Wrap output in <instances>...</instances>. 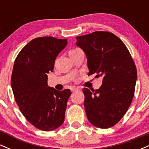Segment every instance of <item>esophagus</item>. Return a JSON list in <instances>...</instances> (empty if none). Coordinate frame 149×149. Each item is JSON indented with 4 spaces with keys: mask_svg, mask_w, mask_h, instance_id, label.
I'll return each mask as SVG.
<instances>
[{
    "mask_svg": "<svg viewBox=\"0 0 149 149\" xmlns=\"http://www.w3.org/2000/svg\"><path fill=\"white\" fill-rule=\"evenodd\" d=\"M71 90L72 92H76L79 90V88H75V87H73V88H71Z\"/></svg>",
    "mask_w": 149,
    "mask_h": 149,
    "instance_id": "obj_1",
    "label": "esophagus"
}]
</instances>
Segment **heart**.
Returning a JSON list of instances; mask_svg holds the SVG:
<instances>
[{"mask_svg": "<svg viewBox=\"0 0 149 149\" xmlns=\"http://www.w3.org/2000/svg\"><path fill=\"white\" fill-rule=\"evenodd\" d=\"M76 49H71V50H70V52H71V51H74V50H76Z\"/></svg>", "mask_w": 149, "mask_h": 149, "instance_id": "b5f03b06", "label": "heart"}]
</instances>
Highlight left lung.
<instances>
[{"label":"left lung","instance_id":"left-lung-1","mask_svg":"<svg viewBox=\"0 0 149 149\" xmlns=\"http://www.w3.org/2000/svg\"><path fill=\"white\" fill-rule=\"evenodd\" d=\"M76 45L87 57L88 75L103 78L98 90L83 89L85 110L94 126L106 129L115 125L130 106L137 73L123 42L110 32L95 31L76 37Z\"/></svg>","mask_w":149,"mask_h":149}]
</instances>
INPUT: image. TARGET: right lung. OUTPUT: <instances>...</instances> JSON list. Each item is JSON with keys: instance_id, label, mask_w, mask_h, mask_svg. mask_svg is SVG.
I'll return each mask as SVG.
<instances>
[{"instance_id": "right-lung-1", "label": "right lung", "mask_w": 149, "mask_h": 149, "mask_svg": "<svg viewBox=\"0 0 149 149\" xmlns=\"http://www.w3.org/2000/svg\"><path fill=\"white\" fill-rule=\"evenodd\" d=\"M67 43V39L36 38L23 47L14 63L11 87L15 101L26 119L43 131L54 130L64 121L71 92L49 87L47 73Z\"/></svg>"}]
</instances>
